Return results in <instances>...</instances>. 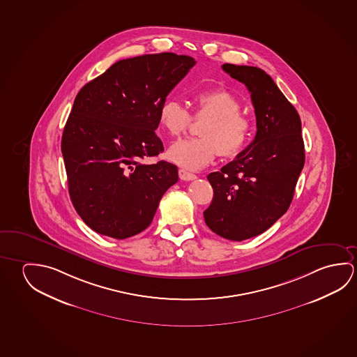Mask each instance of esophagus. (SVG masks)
<instances>
[{
  "label": "esophagus",
  "mask_w": 357,
  "mask_h": 357,
  "mask_svg": "<svg viewBox=\"0 0 357 357\" xmlns=\"http://www.w3.org/2000/svg\"><path fill=\"white\" fill-rule=\"evenodd\" d=\"M179 178H181V181H194V179H197V176L193 174V173H189L185 169H179Z\"/></svg>",
  "instance_id": "34e87169"
}]
</instances>
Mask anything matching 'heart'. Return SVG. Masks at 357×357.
<instances>
[{
    "mask_svg": "<svg viewBox=\"0 0 357 357\" xmlns=\"http://www.w3.org/2000/svg\"><path fill=\"white\" fill-rule=\"evenodd\" d=\"M194 117H208L199 128L200 138L176 142L167 157L188 170L203 169L215 159L218 153L224 158H235L245 149L252 138V123L241 114L239 98L228 89L215 88L195 94ZM158 122L172 137L187 132L192 116L179 100H165L159 108Z\"/></svg>",
    "mask_w": 357,
    "mask_h": 357,
    "instance_id": "obj_1",
    "label": "heart"
}]
</instances>
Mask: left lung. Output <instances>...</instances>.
<instances>
[{"mask_svg":"<svg viewBox=\"0 0 357 357\" xmlns=\"http://www.w3.org/2000/svg\"><path fill=\"white\" fill-rule=\"evenodd\" d=\"M222 68L250 92L257 135L233 162L208 176L214 197L204 220L219 236L241 241L287 213L304 168V141L298 111L268 73L252 66Z\"/></svg>","mask_w":357,"mask_h":357,"instance_id":"8db88e82","label":"left lung"}]
</instances>
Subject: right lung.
<instances>
[{"label": "right lung", "mask_w": 357, "mask_h": 357, "mask_svg": "<svg viewBox=\"0 0 357 357\" xmlns=\"http://www.w3.org/2000/svg\"><path fill=\"white\" fill-rule=\"evenodd\" d=\"M194 65L170 52L122 59L77 94L61 149L72 204L96 233L139 234L178 181L174 164L142 159L163 152L159 108Z\"/></svg>", "instance_id": "add662e5"}]
</instances>
